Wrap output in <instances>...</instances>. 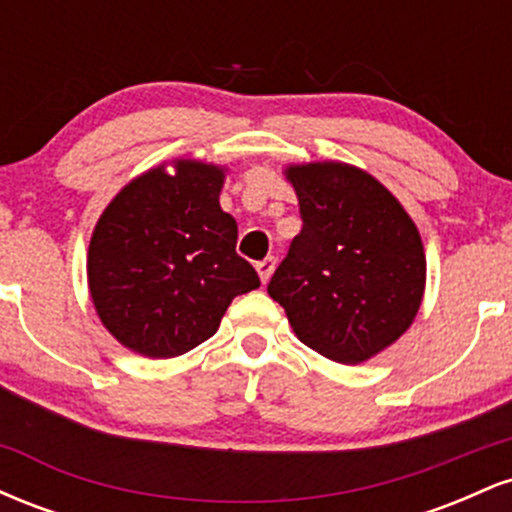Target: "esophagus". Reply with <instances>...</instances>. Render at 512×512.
<instances>
[{
    "instance_id": "34e87169",
    "label": "esophagus",
    "mask_w": 512,
    "mask_h": 512,
    "mask_svg": "<svg viewBox=\"0 0 512 512\" xmlns=\"http://www.w3.org/2000/svg\"><path fill=\"white\" fill-rule=\"evenodd\" d=\"M274 269H276V257H264L262 262H257V274H260V279H262V284H267L269 279H272V274H274Z\"/></svg>"
}]
</instances>
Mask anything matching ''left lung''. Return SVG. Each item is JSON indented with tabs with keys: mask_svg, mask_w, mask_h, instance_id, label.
Returning a JSON list of instances; mask_svg holds the SVG:
<instances>
[{
	"mask_svg": "<svg viewBox=\"0 0 512 512\" xmlns=\"http://www.w3.org/2000/svg\"><path fill=\"white\" fill-rule=\"evenodd\" d=\"M303 228L267 291L305 346L363 363L419 313L426 255L414 221L373 175L346 163L289 166Z\"/></svg>",
	"mask_w": 512,
	"mask_h": 512,
	"instance_id": "left-lung-1",
	"label": "left lung"
}]
</instances>
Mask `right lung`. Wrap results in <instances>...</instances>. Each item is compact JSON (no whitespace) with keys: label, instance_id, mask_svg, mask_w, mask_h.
<instances>
[{"label":"right lung","instance_id":"obj_1","mask_svg":"<svg viewBox=\"0 0 512 512\" xmlns=\"http://www.w3.org/2000/svg\"><path fill=\"white\" fill-rule=\"evenodd\" d=\"M173 168L122 187L88 245V289L105 330L149 358L207 342L233 298L260 286L219 204L223 168L185 158Z\"/></svg>","mask_w":512,"mask_h":512}]
</instances>
